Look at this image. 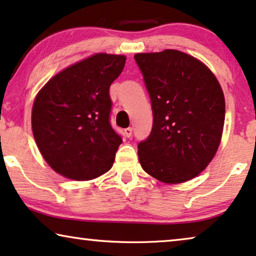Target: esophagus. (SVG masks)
Segmentation results:
<instances>
[{"label":"esophagus","mask_w":256,"mask_h":256,"mask_svg":"<svg viewBox=\"0 0 256 256\" xmlns=\"http://www.w3.org/2000/svg\"><path fill=\"white\" fill-rule=\"evenodd\" d=\"M125 136L128 138H131V136H132V128H125Z\"/></svg>","instance_id":"1"}]
</instances>
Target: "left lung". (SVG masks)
Segmentation results:
<instances>
[{
    "mask_svg": "<svg viewBox=\"0 0 256 256\" xmlns=\"http://www.w3.org/2000/svg\"><path fill=\"white\" fill-rule=\"evenodd\" d=\"M151 100V134L138 144L142 170L166 184L185 182L206 168L224 122L222 88L212 71L178 50L134 54Z\"/></svg>",
    "mask_w": 256,
    "mask_h": 256,
    "instance_id": "left-lung-1",
    "label": "left lung"
}]
</instances>
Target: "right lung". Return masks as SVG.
Returning <instances> with one entry per match:
<instances>
[{
	"label": "right lung",
	"instance_id": "obj_1",
	"mask_svg": "<svg viewBox=\"0 0 256 256\" xmlns=\"http://www.w3.org/2000/svg\"><path fill=\"white\" fill-rule=\"evenodd\" d=\"M125 60L96 54L60 71L37 94L34 137L50 168L66 178L91 180L114 165L122 139L110 122L108 88Z\"/></svg>",
	"mask_w": 256,
	"mask_h": 256
}]
</instances>
